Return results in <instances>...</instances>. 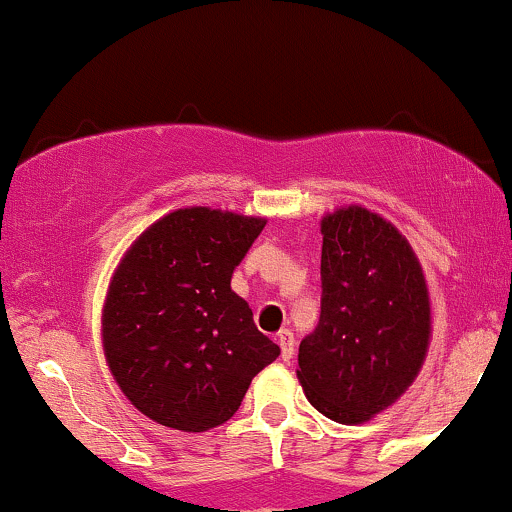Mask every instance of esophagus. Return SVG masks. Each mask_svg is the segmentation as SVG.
<instances>
[{
  "label": "esophagus",
  "instance_id": "34e87169",
  "mask_svg": "<svg viewBox=\"0 0 512 512\" xmlns=\"http://www.w3.org/2000/svg\"><path fill=\"white\" fill-rule=\"evenodd\" d=\"M276 342L280 344V356H283V361H290L295 354V339H293V332L290 329H280L276 334Z\"/></svg>",
  "mask_w": 512,
  "mask_h": 512
}]
</instances>
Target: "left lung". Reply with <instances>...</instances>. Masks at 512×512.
<instances>
[{
  "label": "left lung",
  "instance_id": "obj_1",
  "mask_svg": "<svg viewBox=\"0 0 512 512\" xmlns=\"http://www.w3.org/2000/svg\"><path fill=\"white\" fill-rule=\"evenodd\" d=\"M322 310L298 351V381L324 417L361 425L415 383L432 339L425 271L381 214L337 207L320 222Z\"/></svg>",
  "mask_w": 512,
  "mask_h": 512
}]
</instances>
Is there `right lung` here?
Here are the masks:
<instances>
[{"label":"right lung","instance_id":"add662e5","mask_svg":"<svg viewBox=\"0 0 512 512\" xmlns=\"http://www.w3.org/2000/svg\"><path fill=\"white\" fill-rule=\"evenodd\" d=\"M266 227L212 207H180L126 249L102 307L104 359L136 410L180 432L232 420L280 349L254 324L232 273Z\"/></svg>","mask_w":512,"mask_h":512}]
</instances>
